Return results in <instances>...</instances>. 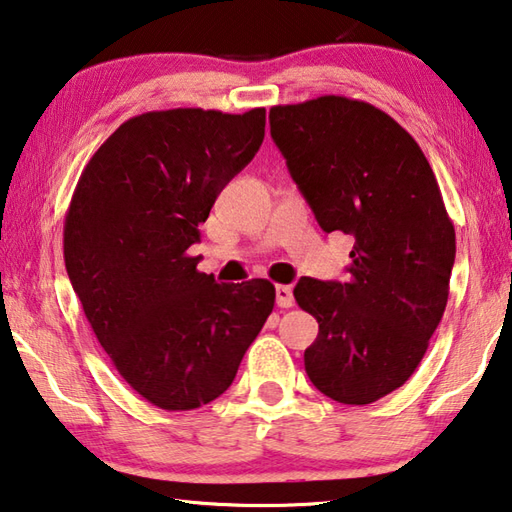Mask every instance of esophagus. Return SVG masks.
Returning <instances> with one entry per match:
<instances>
[{
    "instance_id": "1",
    "label": "esophagus",
    "mask_w": 512,
    "mask_h": 512,
    "mask_svg": "<svg viewBox=\"0 0 512 512\" xmlns=\"http://www.w3.org/2000/svg\"><path fill=\"white\" fill-rule=\"evenodd\" d=\"M275 302L280 309H288V306H293V291L291 286H284V284H277L275 286Z\"/></svg>"
}]
</instances>
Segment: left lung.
Here are the masks:
<instances>
[{"label":"left lung","instance_id":"left-lung-1","mask_svg":"<svg viewBox=\"0 0 512 512\" xmlns=\"http://www.w3.org/2000/svg\"><path fill=\"white\" fill-rule=\"evenodd\" d=\"M271 136L324 232L353 239L347 282L302 277L300 309L320 324L304 369L324 396L369 405L423 360L450 293L454 226L414 138L345 96L271 107Z\"/></svg>","mask_w":512,"mask_h":512}]
</instances>
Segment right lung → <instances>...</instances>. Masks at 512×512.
<instances>
[{
    "label": "right lung",
    "instance_id": "1",
    "mask_svg": "<svg viewBox=\"0 0 512 512\" xmlns=\"http://www.w3.org/2000/svg\"><path fill=\"white\" fill-rule=\"evenodd\" d=\"M264 125V107L147 111L98 147L71 197L73 291L118 374L161 410H197L224 394L275 306L268 280L217 284L188 255Z\"/></svg>",
    "mask_w": 512,
    "mask_h": 512
}]
</instances>
